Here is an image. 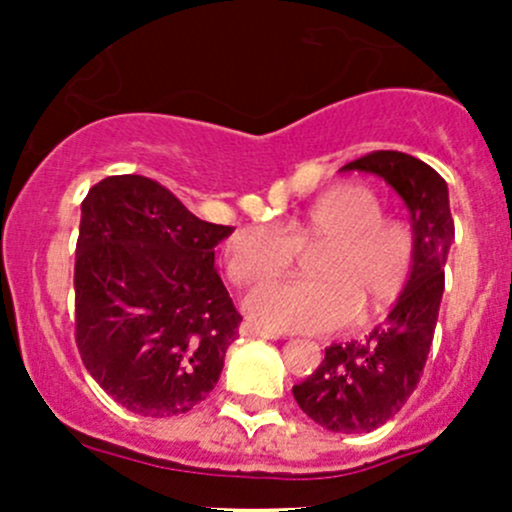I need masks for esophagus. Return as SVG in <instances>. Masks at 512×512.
<instances>
[{
  "mask_svg": "<svg viewBox=\"0 0 512 512\" xmlns=\"http://www.w3.org/2000/svg\"><path fill=\"white\" fill-rule=\"evenodd\" d=\"M240 334H242V337H262V339H277V337H280L277 332L260 327V324H255V322H242L240 324Z\"/></svg>",
  "mask_w": 512,
  "mask_h": 512,
  "instance_id": "1",
  "label": "esophagus"
}]
</instances>
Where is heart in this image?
Wrapping results in <instances>:
<instances>
[{
  "mask_svg": "<svg viewBox=\"0 0 512 512\" xmlns=\"http://www.w3.org/2000/svg\"><path fill=\"white\" fill-rule=\"evenodd\" d=\"M384 200L361 183L319 195L299 218L280 225H247L227 240L225 270L235 285L275 280L309 260V282H277L255 289L245 309L277 332L322 334L384 317L406 292L416 267L414 230L384 215Z\"/></svg>",
  "mask_w": 512,
  "mask_h": 512,
  "instance_id": "heart-1",
  "label": "heart"
}]
</instances>
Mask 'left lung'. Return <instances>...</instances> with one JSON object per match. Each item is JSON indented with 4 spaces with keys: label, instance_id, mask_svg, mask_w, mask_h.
Masks as SVG:
<instances>
[{
    "label": "left lung",
    "instance_id": "obj_1",
    "mask_svg": "<svg viewBox=\"0 0 512 512\" xmlns=\"http://www.w3.org/2000/svg\"><path fill=\"white\" fill-rule=\"evenodd\" d=\"M342 170L376 173L409 205L416 237L414 277L384 324L369 337L324 349L322 364L292 386V394L319 426L337 433H369L399 414L423 376L446 282L443 267L451 250L453 218L446 180L409 153H366Z\"/></svg>",
    "mask_w": 512,
    "mask_h": 512
}]
</instances>
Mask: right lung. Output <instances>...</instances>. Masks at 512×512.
<instances>
[{"instance_id":"obj_1","label":"right lung","mask_w":512,"mask_h":512,"mask_svg":"<svg viewBox=\"0 0 512 512\" xmlns=\"http://www.w3.org/2000/svg\"><path fill=\"white\" fill-rule=\"evenodd\" d=\"M235 227L195 218L146 175H108L81 203L76 347L133 414H188L218 384L242 317L215 272Z\"/></svg>"}]
</instances>
